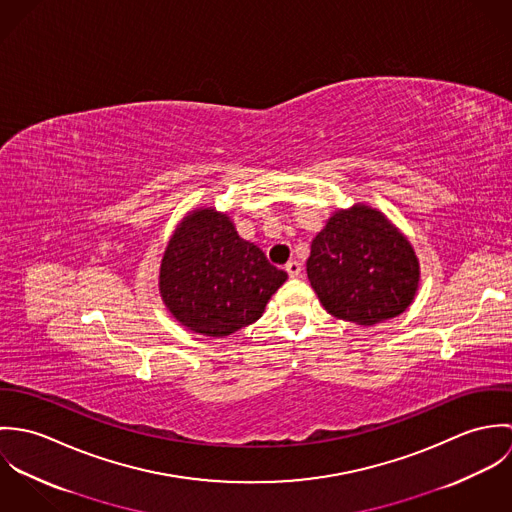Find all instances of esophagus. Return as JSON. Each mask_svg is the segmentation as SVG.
I'll use <instances>...</instances> for the list:
<instances>
[{
	"label": "esophagus",
	"instance_id": "34e87169",
	"mask_svg": "<svg viewBox=\"0 0 512 512\" xmlns=\"http://www.w3.org/2000/svg\"><path fill=\"white\" fill-rule=\"evenodd\" d=\"M286 272H288V276H290V278H297V276H301V264H299V262H295V260H290V262L286 264Z\"/></svg>",
	"mask_w": 512,
	"mask_h": 512
}]
</instances>
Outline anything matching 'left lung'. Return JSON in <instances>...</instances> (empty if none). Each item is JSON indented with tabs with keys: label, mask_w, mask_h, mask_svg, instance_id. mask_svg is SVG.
<instances>
[{
	"label": "left lung",
	"mask_w": 512,
	"mask_h": 512,
	"mask_svg": "<svg viewBox=\"0 0 512 512\" xmlns=\"http://www.w3.org/2000/svg\"><path fill=\"white\" fill-rule=\"evenodd\" d=\"M307 278L331 315L374 325L406 311L420 270L410 242L386 217L357 205L335 213L313 238Z\"/></svg>",
	"instance_id": "8db88e82"
}]
</instances>
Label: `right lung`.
<instances>
[{"label": "right lung", "mask_w": 512, "mask_h": 512, "mask_svg": "<svg viewBox=\"0 0 512 512\" xmlns=\"http://www.w3.org/2000/svg\"><path fill=\"white\" fill-rule=\"evenodd\" d=\"M286 280L288 274L242 240L226 215L205 209L177 226L161 262L159 288L181 325L224 337L260 319Z\"/></svg>", "instance_id": "add662e5"}]
</instances>
